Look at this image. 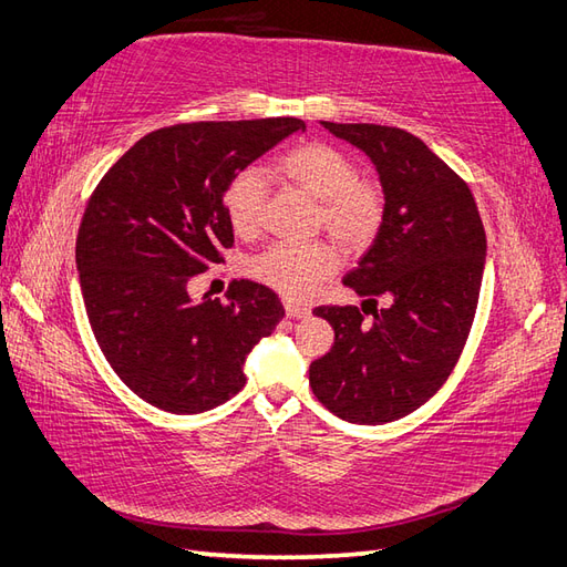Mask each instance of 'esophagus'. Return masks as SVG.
Wrapping results in <instances>:
<instances>
[{
    "instance_id": "esophagus-1",
    "label": "esophagus",
    "mask_w": 567,
    "mask_h": 567,
    "mask_svg": "<svg viewBox=\"0 0 567 567\" xmlns=\"http://www.w3.org/2000/svg\"><path fill=\"white\" fill-rule=\"evenodd\" d=\"M284 308H286V316L293 318V320H300V318H308L310 316V310L306 306L293 303V300H286Z\"/></svg>"
}]
</instances>
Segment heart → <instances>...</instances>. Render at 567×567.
<instances>
[{
	"label": "heart",
	"mask_w": 567,
	"mask_h": 567,
	"mask_svg": "<svg viewBox=\"0 0 567 567\" xmlns=\"http://www.w3.org/2000/svg\"><path fill=\"white\" fill-rule=\"evenodd\" d=\"M276 172L320 200L318 225L349 251L367 249L385 218L383 188L361 179L354 159L327 143H303L276 159ZM267 177L257 167H243L225 184L223 208L230 228L249 237L261 225ZM339 257L332 245L276 243L251 257L247 271L264 286L288 298H306L327 276L337 271Z\"/></svg>",
	"instance_id": "b5f03b06"
}]
</instances>
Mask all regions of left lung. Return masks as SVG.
Segmentation results:
<instances>
[{
  "instance_id": "1",
  "label": "left lung",
  "mask_w": 567,
  "mask_h": 567,
  "mask_svg": "<svg viewBox=\"0 0 567 567\" xmlns=\"http://www.w3.org/2000/svg\"><path fill=\"white\" fill-rule=\"evenodd\" d=\"M320 125L379 172L385 218L344 286L390 306L371 324L354 306L312 310L332 324L334 347L310 363V388L337 417L385 424L424 405L454 371L481 296L485 230L471 188L420 137L375 123Z\"/></svg>"
}]
</instances>
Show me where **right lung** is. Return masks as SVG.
Returning <instances> with one entry per match:
<instances>
[{
	"instance_id": "right-lung-1",
	"label": "right lung",
	"mask_w": 567,
	"mask_h": 567,
	"mask_svg": "<svg viewBox=\"0 0 567 567\" xmlns=\"http://www.w3.org/2000/svg\"><path fill=\"white\" fill-rule=\"evenodd\" d=\"M298 118L200 121L141 137L86 204L78 271L86 316L111 369L137 398L174 414L223 405L245 385L249 351L284 318L271 288L233 281L228 300L188 281L233 245L223 192Z\"/></svg>"
}]
</instances>
